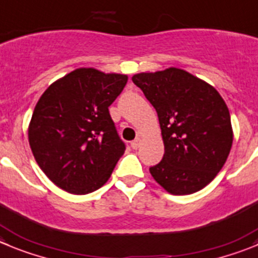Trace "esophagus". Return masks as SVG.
Listing matches in <instances>:
<instances>
[{
  "label": "esophagus",
  "mask_w": 258,
  "mask_h": 258,
  "mask_svg": "<svg viewBox=\"0 0 258 258\" xmlns=\"http://www.w3.org/2000/svg\"><path fill=\"white\" fill-rule=\"evenodd\" d=\"M140 143H141L140 139H136V140H134L131 143V148L132 149H139V146H140Z\"/></svg>",
  "instance_id": "1"
}]
</instances>
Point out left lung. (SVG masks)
Wrapping results in <instances>:
<instances>
[{
	"mask_svg": "<svg viewBox=\"0 0 258 258\" xmlns=\"http://www.w3.org/2000/svg\"><path fill=\"white\" fill-rule=\"evenodd\" d=\"M132 81L158 113L164 156L150 168L172 195L208 186L227 162L233 144L229 109L214 86L184 70L141 72Z\"/></svg>",
	"mask_w": 258,
	"mask_h": 258,
	"instance_id": "8db88e82",
	"label": "left lung"
}]
</instances>
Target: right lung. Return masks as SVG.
I'll return each instance as SVG.
<instances>
[{
    "label": "right lung",
    "mask_w": 258,
    "mask_h": 258,
    "mask_svg": "<svg viewBox=\"0 0 258 258\" xmlns=\"http://www.w3.org/2000/svg\"><path fill=\"white\" fill-rule=\"evenodd\" d=\"M127 75L78 69L43 93L28 136L40 169L74 195L96 191L109 179L126 146L109 107L127 84Z\"/></svg>",
    "instance_id": "add662e5"
}]
</instances>
